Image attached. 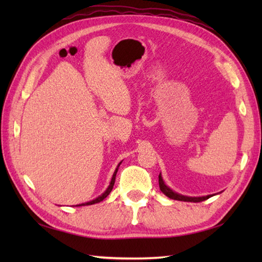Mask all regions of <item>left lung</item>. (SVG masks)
<instances>
[{"label":"left lung","instance_id":"8db88e82","mask_svg":"<svg viewBox=\"0 0 262 262\" xmlns=\"http://www.w3.org/2000/svg\"><path fill=\"white\" fill-rule=\"evenodd\" d=\"M159 186H160L161 191H162L166 197L174 199V200H180V202L200 203V202H204V200L211 197V194H208V196H203V197H188V196H183V194H180V193H177L165 185L163 179H162V177H161V173L159 174Z\"/></svg>","mask_w":262,"mask_h":262}]
</instances>
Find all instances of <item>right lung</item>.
Instances as JSON below:
<instances>
[{
  "mask_svg": "<svg viewBox=\"0 0 262 262\" xmlns=\"http://www.w3.org/2000/svg\"><path fill=\"white\" fill-rule=\"evenodd\" d=\"M121 163V162H120ZM120 163L118 164V166H117L116 168V170H115V172H114V176H113V178H111V181H110V185L108 186V188H107V190H105L101 196H99L98 198H96V199H93V200H91V202H88V203H84V204H80V205H77V206H86V205H93V204H97V203H100V202H102V200L108 196V194L111 192V190H113V188H114V185H115V180H116V174H117V171H118V168H119V165H120Z\"/></svg>",
  "mask_w": 262,
  "mask_h": 262,
  "instance_id": "obj_1",
  "label": "right lung"
}]
</instances>
